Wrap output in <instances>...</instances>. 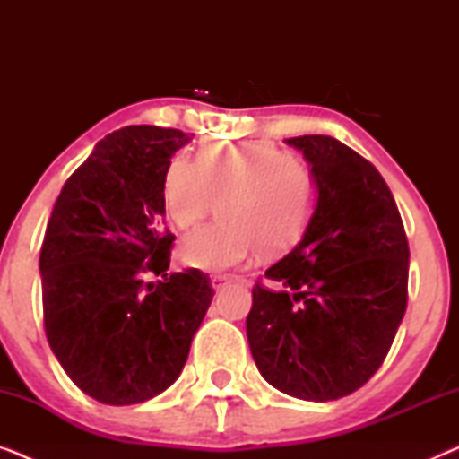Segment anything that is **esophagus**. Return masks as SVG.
I'll return each mask as SVG.
<instances>
[{
	"label": "esophagus",
	"instance_id": "1",
	"mask_svg": "<svg viewBox=\"0 0 459 459\" xmlns=\"http://www.w3.org/2000/svg\"><path fill=\"white\" fill-rule=\"evenodd\" d=\"M230 278H228V275H212V280H211V284H212V288H215V290L219 292V290H223V288L225 286H228L230 284Z\"/></svg>",
	"mask_w": 459,
	"mask_h": 459
}]
</instances>
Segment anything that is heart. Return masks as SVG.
I'll return each mask as SVG.
<instances>
[{
    "mask_svg": "<svg viewBox=\"0 0 459 459\" xmlns=\"http://www.w3.org/2000/svg\"><path fill=\"white\" fill-rule=\"evenodd\" d=\"M219 198L221 221L194 230L179 247L187 267L209 273L244 265L259 244L269 253L290 247L316 206L317 179L290 152L267 142H211L200 160L173 156L162 200L178 228L198 223Z\"/></svg>",
    "mask_w": 459,
    "mask_h": 459,
    "instance_id": "heart-1",
    "label": "heart"
}]
</instances>
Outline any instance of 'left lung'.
<instances>
[{
	"label": "left lung",
	"mask_w": 459,
	"mask_h": 459,
	"mask_svg": "<svg viewBox=\"0 0 459 459\" xmlns=\"http://www.w3.org/2000/svg\"><path fill=\"white\" fill-rule=\"evenodd\" d=\"M317 179L300 240L256 284L247 317L263 378L303 401L347 397L376 374L407 307L410 247L372 162L330 135L286 140Z\"/></svg>",
	"instance_id": "1"
}]
</instances>
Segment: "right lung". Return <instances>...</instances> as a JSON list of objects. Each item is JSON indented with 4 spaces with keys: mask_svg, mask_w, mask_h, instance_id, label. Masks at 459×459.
Returning <instances> with one entry per match:
<instances>
[{
    "mask_svg": "<svg viewBox=\"0 0 459 459\" xmlns=\"http://www.w3.org/2000/svg\"><path fill=\"white\" fill-rule=\"evenodd\" d=\"M192 134L152 125L96 143L56 200L39 255L43 324L74 385L106 405L167 391L212 300L198 269L167 278L162 179ZM150 274L165 281L148 282Z\"/></svg>",
    "mask_w": 459,
    "mask_h": 459,
    "instance_id": "right-lung-1",
    "label": "right lung"
}]
</instances>
